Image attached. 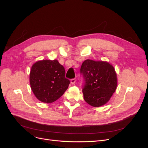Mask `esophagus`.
I'll return each instance as SVG.
<instances>
[{
	"mask_svg": "<svg viewBox=\"0 0 148 148\" xmlns=\"http://www.w3.org/2000/svg\"><path fill=\"white\" fill-rule=\"evenodd\" d=\"M75 82H76V80H75V79H71V84H75Z\"/></svg>",
	"mask_w": 148,
	"mask_h": 148,
	"instance_id": "1",
	"label": "esophagus"
}]
</instances>
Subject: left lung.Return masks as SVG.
<instances>
[{
    "instance_id": "1",
    "label": "left lung",
    "mask_w": 148,
    "mask_h": 148,
    "mask_svg": "<svg viewBox=\"0 0 148 148\" xmlns=\"http://www.w3.org/2000/svg\"><path fill=\"white\" fill-rule=\"evenodd\" d=\"M83 79L84 99L93 107L106 104L117 86V77L112 65L107 62L84 60L80 68Z\"/></svg>"
}]
</instances>
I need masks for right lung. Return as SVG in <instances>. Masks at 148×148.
<instances>
[{"mask_svg": "<svg viewBox=\"0 0 148 148\" xmlns=\"http://www.w3.org/2000/svg\"><path fill=\"white\" fill-rule=\"evenodd\" d=\"M70 83L65 70L57 60H44L31 68L30 84L35 97L45 103H51L64 94Z\"/></svg>", "mask_w": 148, "mask_h": 148, "instance_id": "add662e5", "label": "right lung"}]
</instances>
